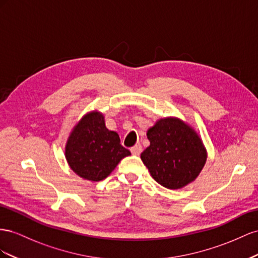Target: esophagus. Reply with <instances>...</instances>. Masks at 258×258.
I'll use <instances>...</instances> for the list:
<instances>
[{"mask_svg": "<svg viewBox=\"0 0 258 258\" xmlns=\"http://www.w3.org/2000/svg\"><path fill=\"white\" fill-rule=\"evenodd\" d=\"M142 150H143V148L141 145H136L133 147V148H131V152H132V154H134V156H139V154L142 153Z\"/></svg>", "mask_w": 258, "mask_h": 258, "instance_id": "obj_1", "label": "esophagus"}]
</instances>
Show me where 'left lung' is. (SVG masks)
<instances>
[{
	"label": "left lung",
	"mask_w": 258,
	"mask_h": 258,
	"mask_svg": "<svg viewBox=\"0 0 258 258\" xmlns=\"http://www.w3.org/2000/svg\"><path fill=\"white\" fill-rule=\"evenodd\" d=\"M150 146L141 154L144 164L161 186L179 189L194 181L207 161L201 139L178 119L159 120L147 132Z\"/></svg>",
	"instance_id": "obj_1"
}]
</instances>
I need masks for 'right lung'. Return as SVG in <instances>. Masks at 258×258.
<instances>
[{
	"label": "right lung",
	"mask_w": 258,
	"mask_h": 258,
	"mask_svg": "<svg viewBox=\"0 0 258 258\" xmlns=\"http://www.w3.org/2000/svg\"><path fill=\"white\" fill-rule=\"evenodd\" d=\"M130 154L120 144L119 135L106 127L104 115L98 112L82 117L66 146V158L72 171L93 181L105 179Z\"/></svg>",
	"instance_id": "add662e5"
}]
</instances>
